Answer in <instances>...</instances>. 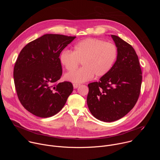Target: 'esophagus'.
<instances>
[{
	"label": "esophagus",
	"mask_w": 160,
	"mask_h": 160,
	"mask_svg": "<svg viewBox=\"0 0 160 160\" xmlns=\"http://www.w3.org/2000/svg\"><path fill=\"white\" fill-rule=\"evenodd\" d=\"M73 88H77L80 85V84H78V83H73Z\"/></svg>",
	"instance_id": "34e87169"
}]
</instances>
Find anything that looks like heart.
I'll list each match as a JSON object with an SVG mask.
<instances>
[{
	"label": "heart",
	"mask_w": 160,
	"mask_h": 160,
	"mask_svg": "<svg viewBox=\"0 0 160 160\" xmlns=\"http://www.w3.org/2000/svg\"><path fill=\"white\" fill-rule=\"evenodd\" d=\"M117 56V49L114 44L97 38H86L76 43L73 52L64 51L59 60L68 72L78 68L80 62L83 67L77 72L68 73L65 79L78 83L92 79L94 75L101 77L111 69Z\"/></svg>",
	"instance_id": "heart-1"
}]
</instances>
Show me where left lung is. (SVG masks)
<instances>
[{"label": "left lung", "instance_id": "8db88e82", "mask_svg": "<svg viewBox=\"0 0 160 160\" xmlns=\"http://www.w3.org/2000/svg\"><path fill=\"white\" fill-rule=\"evenodd\" d=\"M117 48V61L99 82L88 85L87 102L97 119L111 122L124 116L139 97L142 71L134 49L117 35H111Z\"/></svg>", "mask_w": 160, "mask_h": 160}]
</instances>
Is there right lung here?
Instances as JSON below:
<instances>
[{
    "instance_id": "right-lung-1",
    "label": "right lung",
    "mask_w": 160,
    "mask_h": 160,
    "mask_svg": "<svg viewBox=\"0 0 160 160\" xmlns=\"http://www.w3.org/2000/svg\"><path fill=\"white\" fill-rule=\"evenodd\" d=\"M75 38L45 34L21 51L14 68V85L20 102L33 115L41 118L55 115L73 92L71 82H58L62 75L59 57Z\"/></svg>"
}]
</instances>
